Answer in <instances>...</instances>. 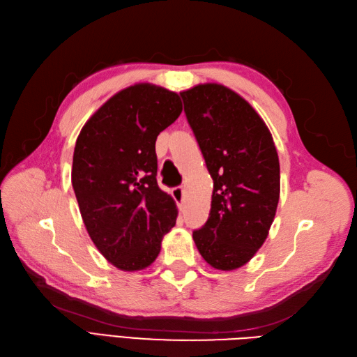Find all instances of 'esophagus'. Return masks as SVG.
Here are the masks:
<instances>
[{
	"instance_id": "esophagus-1",
	"label": "esophagus",
	"mask_w": 357,
	"mask_h": 357,
	"mask_svg": "<svg viewBox=\"0 0 357 357\" xmlns=\"http://www.w3.org/2000/svg\"><path fill=\"white\" fill-rule=\"evenodd\" d=\"M172 198L176 199L178 208H181L183 207V201H185V189L180 188V186L172 189Z\"/></svg>"
}]
</instances>
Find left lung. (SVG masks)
<instances>
[{
    "instance_id": "left-lung-1",
    "label": "left lung",
    "mask_w": 357,
    "mask_h": 357,
    "mask_svg": "<svg viewBox=\"0 0 357 357\" xmlns=\"http://www.w3.org/2000/svg\"><path fill=\"white\" fill-rule=\"evenodd\" d=\"M180 96L213 178L208 220L193 241L208 265L232 271L262 247L275 218L277 149L262 117L226 86L198 84Z\"/></svg>"
}]
</instances>
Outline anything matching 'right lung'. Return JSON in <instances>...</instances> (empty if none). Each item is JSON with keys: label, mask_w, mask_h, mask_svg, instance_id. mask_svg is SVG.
<instances>
[{"label": "right lung", "mask_w": 357, "mask_h": 357, "mask_svg": "<svg viewBox=\"0 0 357 357\" xmlns=\"http://www.w3.org/2000/svg\"><path fill=\"white\" fill-rule=\"evenodd\" d=\"M181 110L176 92L138 83L102 104L75 142L71 181L86 231L122 271L152 265L176 225V202L158 186L155 144Z\"/></svg>", "instance_id": "right-lung-1"}]
</instances>
